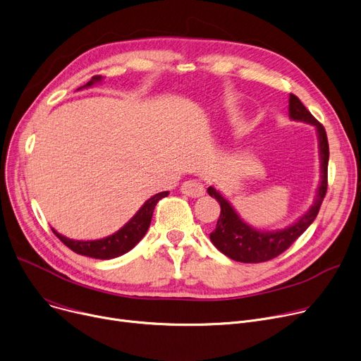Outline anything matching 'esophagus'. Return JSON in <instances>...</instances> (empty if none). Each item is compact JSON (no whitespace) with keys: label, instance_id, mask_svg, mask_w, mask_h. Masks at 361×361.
<instances>
[{"label":"esophagus","instance_id":"34e87169","mask_svg":"<svg viewBox=\"0 0 361 361\" xmlns=\"http://www.w3.org/2000/svg\"><path fill=\"white\" fill-rule=\"evenodd\" d=\"M182 194L186 195V197H190V198H200L205 194V189H204V185L200 183L198 180H188L182 185L180 188Z\"/></svg>","mask_w":361,"mask_h":361}]
</instances>
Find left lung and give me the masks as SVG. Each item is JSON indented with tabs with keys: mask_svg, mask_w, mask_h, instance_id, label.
I'll use <instances>...</instances> for the list:
<instances>
[{
	"mask_svg": "<svg viewBox=\"0 0 361 361\" xmlns=\"http://www.w3.org/2000/svg\"><path fill=\"white\" fill-rule=\"evenodd\" d=\"M288 115L293 121H300L313 125L319 141V160H321V182L316 189V195L312 207L306 213L291 226L281 230H257L255 227L245 223L236 213L233 205L220 194L214 186H209L207 192L209 197L216 198L220 202L221 213L216 226V230L211 233L209 239L213 245L223 252L226 257L238 262L258 264L269 261L279 257L291 243L306 231L313 223L328 188V160H329V145L324 125L317 122L313 115L305 108L300 99L290 94L288 99Z\"/></svg>",
	"mask_w": 361,
	"mask_h": 361,
	"instance_id": "1",
	"label": "left lung"
}]
</instances>
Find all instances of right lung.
Segmentation results:
<instances>
[{
	"label": "right lung",
	"instance_id": "right-lung-1",
	"mask_svg": "<svg viewBox=\"0 0 361 361\" xmlns=\"http://www.w3.org/2000/svg\"><path fill=\"white\" fill-rule=\"evenodd\" d=\"M100 81H102V75H94L87 84H84L82 87H78V90L92 87L93 84ZM167 195H169V190H164V192H159L153 195L150 200H147L128 223L108 238L97 239V240H74L59 235V233L54 228L52 230L56 235V238L63 245L68 246L73 252L80 253V255L96 258V259L118 258L123 255V253L130 252L144 238L148 227H150L156 204Z\"/></svg>",
	"mask_w": 361,
	"mask_h": 361
}]
</instances>
